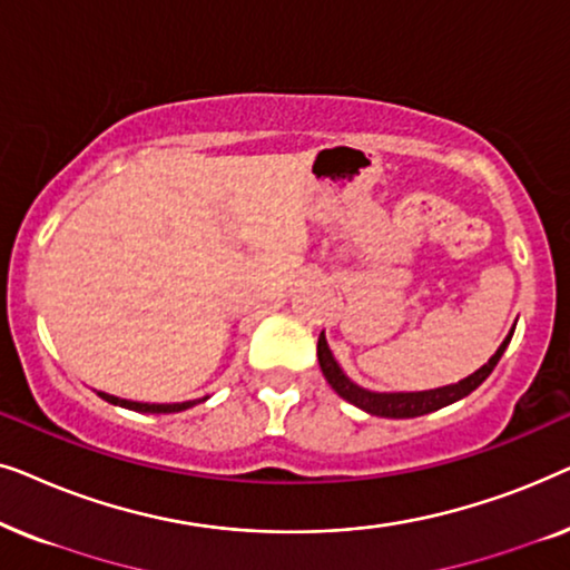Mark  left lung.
Returning <instances> with one entry per match:
<instances>
[{
  "label": "left lung",
  "mask_w": 570,
  "mask_h": 570,
  "mask_svg": "<svg viewBox=\"0 0 570 570\" xmlns=\"http://www.w3.org/2000/svg\"><path fill=\"white\" fill-rule=\"evenodd\" d=\"M513 337V330L509 332V337L501 342V347L495 350V355L490 361L472 373L459 381V384H449V386H439V389H428V392H368V389L357 386L355 381H350L345 376V371L340 368V363L334 361L330 345H326L324 332L318 334V345H316V355H318V365H322L324 379L330 381V386L337 392L342 400H347L355 407H361L363 412L376 417H394V420H404V417H420L428 415V412H435L446 404H454L459 400H464L466 394H472L482 381H485L493 368L501 361L503 350L509 347V342Z\"/></svg>",
  "instance_id": "1"
}]
</instances>
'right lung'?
<instances>
[{"mask_svg":"<svg viewBox=\"0 0 570 570\" xmlns=\"http://www.w3.org/2000/svg\"><path fill=\"white\" fill-rule=\"evenodd\" d=\"M100 400L111 402V404H119V407H127V410H135V412H181V410H189L194 407L197 402H205L207 396H202V400H189V402H174V404H150V402H131V400H121V396H114V394H106V392H98Z\"/></svg>","mask_w":570,"mask_h":570,"instance_id":"obj_1","label":"right lung"}]
</instances>
